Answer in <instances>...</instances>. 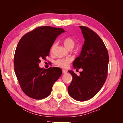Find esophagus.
<instances>
[{
  "label": "esophagus",
  "instance_id": "34e87169",
  "mask_svg": "<svg viewBox=\"0 0 123 123\" xmlns=\"http://www.w3.org/2000/svg\"><path fill=\"white\" fill-rule=\"evenodd\" d=\"M68 72L66 70H65V69H62V73H64V74H66Z\"/></svg>",
  "mask_w": 123,
  "mask_h": 123
}]
</instances>
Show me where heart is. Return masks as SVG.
I'll use <instances>...</instances> for the list:
<instances>
[{"mask_svg":"<svg viewBox=\"0 0 123 123\" xmlns=\"http://www.w3.org/2000/svg\"><path fill=\"white\" fill-rule=\"evenodd\" d=\"M64 44L66 48L68 49H73L75 44V42L74 40L71 38L67 37L64 40ZM54 45L53 46L54 47ZM72 62V59L69 57L67 58H58L54 62L55 64L59 67L62 68H67L69 66V64Z\"/></svg>","mask_w":123,"mask_h":123,"instance_id":"1","label":"heart"}]
</instances>
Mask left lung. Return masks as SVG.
Instances as JSON below:
<instances>
[{
  "mask_svg": "<svg viewBox=\"0 0 123 123\" xmlns=\"http://www.w3.org/2000/svg\"><path fill=\"white\" fill-rule=\"evenodd\" d=\"M85 39L80 55L73 62L75 69L82 68L80 75L69 71L73 79L68 87L69 95L77 101L92 98L105 83L108 72L109 55L100 37L88 27L80 26Z\"/></svg>",
  "mask_w": 123,
  "mask_h": 123,
  "instance_id": "left-lung-1",
  "label": "left lung"
}]
</instances>
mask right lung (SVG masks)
Wrapping results in <instances>:
<instances>
[{
  "instance_id": "obj_1",
  "label": "right lung",
  "mask_w": 123,
  "mask_h": 123,
  "mask_svg": "<svg viewBox=\"0 0 123 123\" xmlns=\"http://www.w3.org/2000/svg\"><path fill=\"white\" fill-rule=\"evenodd\" d=\"M63 32L62 28L39 27L26 33L18 43L14 54L15 73L22 90L29 97L35 99L47 97L62 75L59 68L44 69L38 64L49 55L54 41Z\"/></svg>"
}]
</instances>
